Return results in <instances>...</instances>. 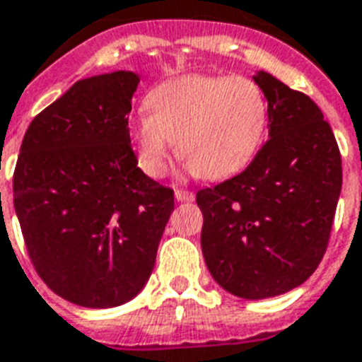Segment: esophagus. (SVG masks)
<instances>
[{
    "label": "esophagus",
    "instance_id": "34e87169",
    "mask_svg": "<svg viewBox=\"0 0 362 362\" xmlns=\"http://www.w3.org/2000/svg\"><path fill=\"white\" fill-rule=\"evenodd\" d=\"M175 197L176 201H184V203H189V201L195 199V195H193V192H189V189H176Z\"/></svg>",
    "mask_w": 362,
    "mask_h": 362
}]
</instances>
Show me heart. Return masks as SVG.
Segmentation results:
<instances>
[{
  "label": "heart",
  "mask_w": 362,
  "mask_h": 362,
  "mask_svg": "<svg viewBox=\"0 0 362 362\" xmlns=\"http://www.w3.org/2000/svg\"><path fill=\"white\" fill-rule=\"evenodd\" d=\"M146 112L131 123L138 167L151 178L167 175L173 142L189 170L206 180L237 175L260 150L269 106L255 79L189 74L159 83Z\"/></svg>",
  "instance_id": "b5f03b06"
}]
</instances>
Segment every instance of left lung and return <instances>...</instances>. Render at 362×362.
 Returning <instances> with one entry per match:
<instances>
[{"label":"left lung","mask_w":362,"mask_h":362,"mask_svg":"<svg viewBox=\"0 0 362 362\" xmlns=\"http://www.w3.org/2000/svg\"><path fill=\"white\" fill-rule=\"evenodd\" d=\"M269 138L247 169L197 192L201 248L218 285L247 300L296 288L327 252L341 192L334 132L310 96L260 71Z\"/></svg>","instance_id":"8db88e82"}]
</instances>
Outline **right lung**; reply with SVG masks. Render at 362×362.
Instances as JSON below:
<instances>
[{"instance_id":"obj_1","label":"right lung","mask_w":362,"mask_h":362,"mask_svg":"<svg viewBox=\"0 0 362 362\" xmlns=\"http://www.w3.org/2000/svg\"><path fill=\"white\" fill-rule=\"evenodd\" d=\"M140 77L77 81L28 127L13 201L30 260L52 292L83 308L129 302L150 279L175 192L138 167L129 134Z\"/></svg>"}]
</instances>
